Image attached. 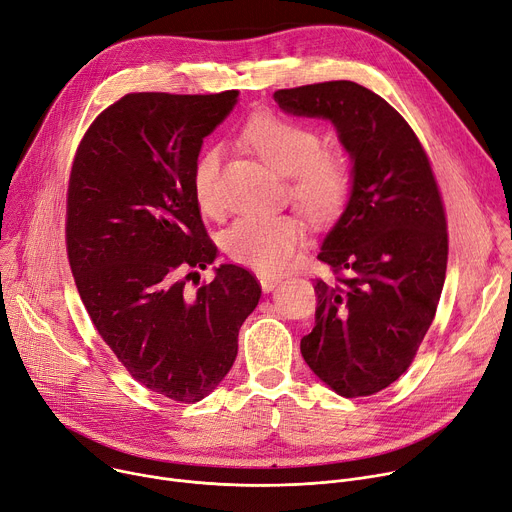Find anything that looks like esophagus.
Listing matches in <instances>:
<instances>
[{
	"instance_id": "esophagus-1",
	"label": "esophagus",
	"mask_w": 512,
	"mask_h": 512,
	"mask_svg": "<svg viewBox=\"0 0 512 512\" xmlns=\"http://www.w3.org/2000/svg\"><path fill=\"white\" fill-rule=\"evenodd\" d=\"M259 282H261L263 292H271L282 280L280 278H269V276H259Z\"/></svg>"
}]
</instances>
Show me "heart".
Instances as JSON below:
<instances>
[{"label":"heart","mask_w":512,"mask_h":512,"mask_svg":"<svg viewBox=\"0 0 512 512\" xmlns=\"http://www.w3.org/2000/svg\"><path fill=\"white\" fill-rule=\"evenodd\" d=\"M249 146L278 173L290 177V197L313 220H325L344 206L352 173L342 154L321 152V135L300 121L263 115L245 127ZM222 150L210 146L193 164V195L203 214L220 216L218 189ZM302 228L286 214H245L224 232V249L234 261L276 274L290 265L300 245Z\"/></svg>","instance_id":"1"}]
</instances>
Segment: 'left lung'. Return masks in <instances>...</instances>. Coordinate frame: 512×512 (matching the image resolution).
Here are the masks:
<instances>
[{
	"instance_id": "1",
	"label": "left lung",
	"mask_w": 512,
	"mask_h": 512,
	"mask_svg": "<svg viewBox=\"0 0 512 512\" xmlns=\"http://www.w3.org/2000/svg\"><path fill=\"white\" fill-rule=\"evenodd\" d=\"M284 113L333 123L352 160L346 208L317 259L315 327L304 362L337 395L379 393L410 368L447 274V218L428 156L407 121L372 90L335 80L274 92Z\"/></svg>"
}]
</instances>
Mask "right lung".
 <instances>
[{
	"instance_id": "right-lung-1",
	"label": "right lung",
	"mask_w": 512,
	"mask_h": 512,
	"mask_svg": "<svg viewBox=\"0 0 512 512\" xmlns=\"http://www.w3.org/2000/svg\"><path fill=\"white\" fill-rule=\"evenodd\" d=\"M236 100V90L123 96L88 127L67 189V257L96 331L135 381L183 403L222 383L261 296L251 271L232 263L185 292L218 255L193 164Z\"/></svg>"
}]
</instances>
